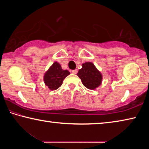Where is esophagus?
Segmentation results:
<instances>
[{"label":"esophagus","instance_id":"1","mask_svg":"<svg viewBox=\"0 0 149 149\" xmlns=\"http://www.w3.org/2000/svg\"><path fill=\"white\" fill-rule=\"evenodd\" d=\"M72 73L73 74H76L77 73V70L76 69V70H72Z\"/></svg>","mask_w":149,"mask_h":149}]
</instances>
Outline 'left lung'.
Returning <instances> with one entry per match:
<instances>
[{
	"label": "left lung",
	"instance_id": "8db88e82",
	"mask_svg": "<svg viewBox=\"0 0 149 149\" xmlns=\"http://www.w3.org/2000/svg\"><path fill=\"white\" fill-rule=\"evenodd\" d=\"M81 66L77 75L81 80L83 85L90 90H95L99 87L102 81L101 72L91 62L83 63Z\"/></svg>",
	"mask_w": 149,
	"mask_h": 149
}]
</instances>
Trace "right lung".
Masks as SVG:
<instances>
[{"label": "right lung", "instance_id": "right-lung-1", "mask_svg": "<svg viewBox=\"0 0 149 149\" xmlns=\"http://www.w3.org/2000/svg\"><path fill=\"white\" fill-rule=\"evenodd\" d=\"M70 74L68 70H62L59 63L54 62L45 73L44 83L50 91L56 90L61 86L63 81Z\"/></svg>", "mask_w": 149, "mask_h": 149}]
</instances>
